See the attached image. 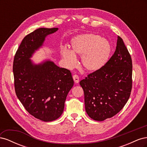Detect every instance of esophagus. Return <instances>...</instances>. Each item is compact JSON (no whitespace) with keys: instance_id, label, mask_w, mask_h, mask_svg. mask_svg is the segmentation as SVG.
I'll list each match as a JSON object with an SVG mask.
<instances>
[{"instance_id":"obj_1","label":"esophagus","mask_w":147,"mask_h":147,"mask_svg":"<svg viewBox=\"0 0 147 147\" xmlns=\"http://www.w3.org/2000/svg\"><path fill=\"white\" fill-rule=\"evenodd\" d=\"M73 79L74 80V82L75 83H79V77L77 75H74L73 76Z\"/></svg>"}]
</instances>
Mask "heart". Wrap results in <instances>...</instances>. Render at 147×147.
Masks as SVG:
<instances>
[{
    "label": "heart",
    "mask_w": 147,
    "mask_h": 147,
    "mask_svg": "<svg viewBox=\"0 0 147 147\" xmlns=\"http://www.w3.org/2000/svg\"><path fill=\"white\" fill-rule=\"evenodd\" d=\"M71 51L63 48L61 55L69 68L76 65V56H82V63L89 72H97L108 63L112 53V47L107 40L99 35L83 34L71 40Z\"/></svg>",
    "instance_id": "1"
}]
</instances>
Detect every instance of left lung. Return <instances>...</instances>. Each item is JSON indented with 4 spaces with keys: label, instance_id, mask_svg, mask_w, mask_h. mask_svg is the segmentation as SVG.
<instances>
[{
    "label": "left lung",
    "instance_id": "left-lung-1",
    "mask_svg": "<svg viewBox=\"0 0 147 147\" xmlns=\"http://www.w3.org/2000/svg\"><path fill=\"white\" fill-rule=\"evenodd\" d=\"M131 57L118 36L116 50L106 65L80 82L88 116L102 121L117 115L125 105L132 89Z\"/></svg>",
    "mask_w": 147,
    "mask_h": 147
}]
</instances>
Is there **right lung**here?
<instances>
[{"label":"right lung","instance_id":"obj_1","mask_svg":"<svg viewBox=\"0 0 147 147\" xmlns=\"http://www.w3.org/2000/svg\"><path fill=\"white\" fill-rule=\"evenodd\" d=\"M58 28H38L22 40L13 61L15 89L18 98L33 117L52 121L63 114L64 103L74 85L70 71L61 68L50 59L38 64L31 60L43 46L48 35Z\"/></svg>","mask_w":147,"mask_h":147}]
</instances>
